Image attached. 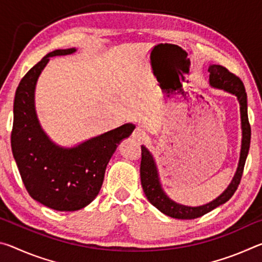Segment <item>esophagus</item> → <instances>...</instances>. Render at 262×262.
Masks as SVG:
<instances>
[{"label": "esophagus", "instance_id": "34e87169", "mask_svg": "<svg viewBox=\"0 0 262 262\" xmlns=\"http://www.w3.org/2000/svg\"><path fill=\"white\" fill-rule=\"evenodd\" d=\"M144 135H145V132H144L143 129H142L141 127H137L136 129H135L134 132H133V134H132L133 139L137 140V141H141V140L144 137Z\"/></svg>", "mask_w": 262, "mask_h": 262}]
</instances>
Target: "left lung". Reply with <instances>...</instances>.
<instances>
[{
    "label": "left lung",
    "mask_w": 262,
    "mask_h": 262,
    "mask_svg": "<svg viewBox=\"0 0 262 262\" xmlns=\"http://www.w3.org/2000/svg\"><path fill=\"white\" fill-rule=\"evenodd\" d=\"M209 72V84L210 86L220 90L227 91L229 94L237 97L239 106H241V121H242V147L241 155H239V162L236 173H234L231 183L229 184L224 192L219 195L215 200L206 203L202 206H185L172 200L164 190L161 178H159L157 164L155 162L152 154L149 151L148 148L141 145L142 159H141V184L145 196L152 206L157 208L159 211L170 217L178 220H193L201 217L207 212L211 211L221 205H223L230 200L233 193L236 192L239 183H241L244 165H245L248 150H250L251 142V127L248 123L247 117V96L245 88L241 81V78L236 75L230 73L227 68L220 64H210L208 68Z\"/></svg>",
    "instance_id": "obj_1"
}]
</instances>
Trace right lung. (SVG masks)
Masks as SVG:
<instances>
[{"mask_svg":"<svg viewBox=\"0 0 262 262\" xmlns=\"http://www.w3.org/2000/svg\"><path fill=\"white\" fill-rule=\"evenodd\" d=\"M76 51L56 50L43 56L21 78L14 101L11 149L21 180L31 198L57 211L79 210L95 200L118 144L135 129L134 123H125L70 148L56 144L42 129L34 104L38 78L50 57Z\"/></svg>","mask_w":262,"mask_h":262,"instance_id":"1","label":"right lung"}]
</instances>
